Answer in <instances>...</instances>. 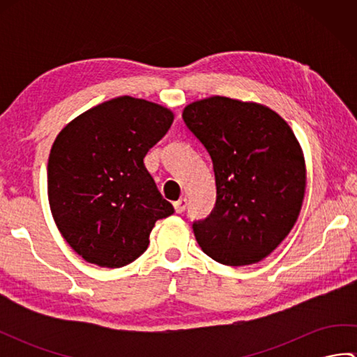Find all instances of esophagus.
Wrapping results in <instances>:
<instances>
[{"label":"esophagus","mask_w":357,"mask_h":357,"mask_svg":"<svg viewBox=\"0 0 357 357\" xmlns=\"http://www.w3.org/2000/svg\"><path fill=\"white\" fill-rule=\"evenodd\" d=\"M173 207H174V211H176V213H183V211L187 207V199L185 198L178 199L176 202H173Z\"/></svg>","instance_id":"34e87169"}]
</instances>
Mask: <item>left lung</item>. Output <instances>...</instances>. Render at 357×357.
<instances>
[{
	"label": "left lung",
	"instance_id": "obj_1",
	"mask_svg": "<svg viewBox=\"0 0 357 357\" xmlns=\"http://www.w3.org/2000/svg\"><path fill=\"white\" fill-rule=\"evenodd\" d=\"M183 119L213 162L216 204L193 222L202 252L239 267L262 261L298 221L305 161L276 112L256 102L211 96L188 104Z\"/></svg>",
	"mask_w": 357,
	"mask_h": 357
}]
</instances>
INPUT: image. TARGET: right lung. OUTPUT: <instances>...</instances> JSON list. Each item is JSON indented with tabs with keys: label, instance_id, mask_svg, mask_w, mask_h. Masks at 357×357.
<instances>
[{
	"label": "right lung",
	"instance_id": "add662e5",
	"mask_svg": "<svg viewBox=\"0 0 357 357\" xmlns=\"http://www.w3.org/2000/svg\"><path fill=\"white\" fill-rule=\"evenodd\" d=\"M172 123L162 105L119 96L81 113L56 136L47 164L52 216L84 261L124 267L146 252L158 219L173 215L144 165Z\"/></svg>",
	"mask_w": 357,
	"mask_h": 357
}]
</instances>
